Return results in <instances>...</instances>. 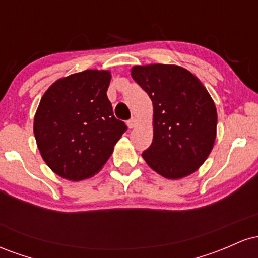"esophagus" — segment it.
<instances>
[{"label": "esophagus", "mask_w": 258, "mask_h": 258, "mask_svg": "<svg viewBox=\"0 0 258 258\" xmlns=\"http://www.w3.org/2000/svg\"><path fill=\"white\" fill-rule=\"evenodd\" d=\"M136 125H137V120H136L135 117H132V119L127 121V126H128V128H133Z\"/></svg>", "instance_id": "esophagus-1"}]
</instances>
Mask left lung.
Segmentation results:
<instances>
[{
    "label": "left lung",
    "mask_w": 258,
    "mask_h": 258,
    "mask_svg": "<svg viewBox=\"0 0 258 258\" xmlns=\"http://www.w3.org/2000/svg\"><path fill=\"white\" fill-rule=\"evenodd\" d=\"M131 75L153 102V142L143 159L168 179L195 172L216 139L217 111L209 92L178 65H137Z\"/></svg>",
    "instance_id": "left-lung-1"
}]
</instances>
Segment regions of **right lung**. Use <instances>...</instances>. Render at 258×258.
<instances>
[{"label": "right lung", "mask_w": 258, "mask_h": 258, "mask_svg": "<svg viewBox=\"0 0 258 258\" xmlns=\"http://www.w3.org/2000/svg\"><path fill=\"white\" fill-rule=\"evenodd\" d=\"M110 80L106 70H85L55 81L41 98L35 138L58 176L78 182L96 174L127 130L106 96Z\"/></svg>", "instance_id": "right-lung-1"}]
</instances>
